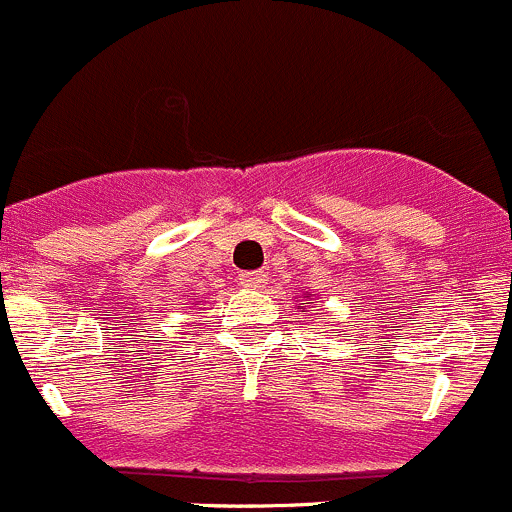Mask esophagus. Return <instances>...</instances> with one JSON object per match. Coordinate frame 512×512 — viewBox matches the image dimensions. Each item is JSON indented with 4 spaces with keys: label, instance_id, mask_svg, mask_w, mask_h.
<instances>
[{
    "label": "esophagus",
    "instance_id": "obj_1",
    "mask_svg": "<svg viewBox=\"0 0 512 512\" xmlns=\"http://www.w3.org/2000/svg\"><path fill=\"white\" fill-rule=\"evenodd\" d=\"M239 283L241 286L246 288H254V291H258V288L266 286V273L261 271H249V273H241L239 276Z\"/></svg>",
    "mask_w": 512,
    "mask_h": 512
}]
</instances>
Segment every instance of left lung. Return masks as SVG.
<instances>
[{
    "mask_svg": "<svg viewBox=\"0 0 512 512\" xmlns=\"http://www.w3.org/2000/svg\"><path fill=\"white\" fill-rule=\"evenodd\" d=\"M303 298H306V296H303Z\"/></svg>",
    "mask_w": 512,
    "mask_h": 512,
    "instance_id": "8db88e82",
    "label": "left lung"
}]
</instances>
